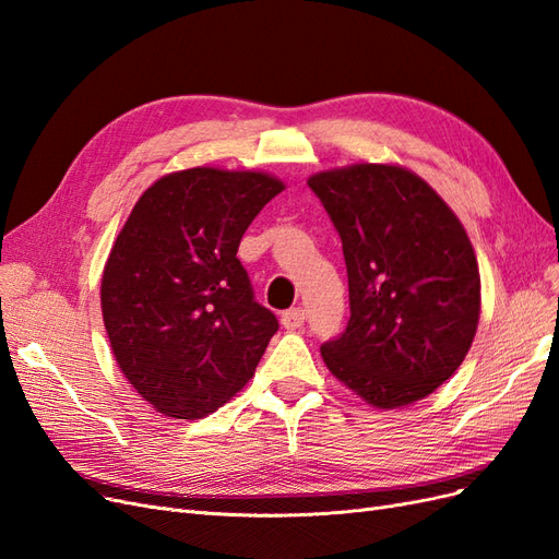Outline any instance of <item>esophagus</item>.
I'll use <instances>...</instances> for the list:
<instances>
[{"instance_id": "esophagus-1", "label": "esophagus", "mask_w": 559, "mask_h": 559, "mask_svg": "<svg viewBox=\"0 0 559 559\" xmlns=\"http://www.w3.org/2000/svg\"><path fill=\"white\" fill-rule=\"evenodd\" d=\"M306 310L302 308H292V310H286V312H282V326L284 329H300L302 324H306Z\"/></svg>"}]
</instances>
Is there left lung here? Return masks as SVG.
Masks as SVG:
<instances>
[{"label":"left lung","instance_id":"8db88e82","mask_svg":"<svg viewBox=\"0 0 559 559\" xmlns=\"http://www.w3.org/2000/svg\"><path fill=\"white\" fill-rule=\"evenodd\" d=\"M308 186L343 240L347 329L321 345L331 373L376 408L436 392L462 366L480 319V273L460 218L399 165L357 163Z\"/></svg>","mask_w":559,"mask_h":559}]
</instances>
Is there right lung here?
<instances>
[{"label": "right lung", "instance_id": "1", "mask_svg": "<svg viewBox=\"0 0 559 559\" xmlns=\"http://www.w3.org/2000/svg\"><path fill=\"white\" fill-rule=\"evenodd\" d=\"M284 191L265 173L191 167L142 193L103 273V317L128 382L167 417L200 419L251 380L280 329L235 257Z\"/></svg>", "mask_w": 559, "mask_h": 559}]
</instances>
